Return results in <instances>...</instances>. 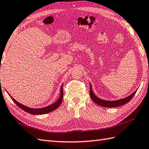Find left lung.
Masks as SVG:
<instances>
[{
	"instance_id": "1",
	"label": "left lung",
	"mask_w": 149,
	"mask_h": 149,
	"mask_svg": "<svg viewBox=\"0 0 149 149\" xmlns=\"http://www.w3.org/2000/svg\"><path fill=\"white\" fill-rule=\"evenodd\" d=\"M136 91L137 90L133 92L132 94L127 96V97L117 100H113V101H109V100H102L97 97V96L94 94V93H93V91L92 90L91 85L90 84V92H89V93H90V96L91 99L93 100V102L96 103L97 105H99L100 106L103 107H116L121 106L123 105L126 104L127 103H128L130 100L132 99L133 96L135 95Z\"/></svg>"
}]
</instances>
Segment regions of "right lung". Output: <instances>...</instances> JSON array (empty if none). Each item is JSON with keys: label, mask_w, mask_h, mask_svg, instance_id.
I'll return each instance as SVG.
<instances>
[{"label": "right lung", "mask_w": 149, "mask_h": 149, "mask_svg": "<svg viewBox=\"0 0 149 149\" xmlns=\"http://www.w3.org/2000/svg\"><path fill=\"white\" fill-rule=\"evenodd\" d=\"M62 86H63V84H62L61 86L60 95V97H59L57 101L49 106L42 107V108H40V109H32V108H30V107H28L25 105H23L22 104H21L20 103L17 102L16 100H15L12 97V96H11V95H9L10 96V97L11 98V99L13 100V102L16 103V105H18L19 108L23 110L24 111H25V112L29 113H31V114H33V115H42V114L49 113L52 111H53L54 110L56 109L60 105V104L61 103V102H62V100H63V88H62Z\"/></svg>", "instance_id": "add662e5"}]
</instances>
